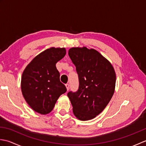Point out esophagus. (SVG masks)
<instances>
[{
    "label": "esophagus",
    "instance_id": "34e87169",
    "mask_svg": "<svg viewBox=\"0 0 146 146\" xmlns=\"http://www.w3.org/2000/svg\"><path fill=\"white\" fill-rule=\"evenodd\" d=\"M65 86H66V90H67V91H68L69 90V89H70V85L69 84H66L65 85Z\"/></svg>",
    "mask_w": 146,
    "mask_h": 146
}]
</instances>
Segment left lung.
Returning a JSON list of instances; mask_svg holds the SVG:
<instances>
[{
  "label": "left lung",
  "mask_w": 146,
  "mask_h": 146,
  "mask_svg": "<svg viewBox=\"0 0 146 146\" xmlns=\"http://www.w3.org/2000/svg\"><path fill=\"white\" fill-rule=\"evenodd\" d=\"M68 55L75 65L79 78L78 91L68 93L73 112L80 120L93 119L105 109L114 94V68L94 49L71 48Z\"/></svg>",
  "instance_id": "8db88e82"
}]
</instances>
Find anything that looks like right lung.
<instances>
[{
	"label": "right lung",
	"instance_id": "add662e5",
	"mask_svg": "<svg viewBox=\"0 0 146 146\" xmlns=\"http://www.w3.org/2000/svg\"><path fill=\"white\" fill-rule=\"evenodd\" d=\"M66 53L64 48L51 47L27 64L21 78V91L29 107L36 112H51L58 98L66 92L56 64Z\"/></svg>",
	"mask_w": 146,
	"mask_h": 146
}]
</instances>
